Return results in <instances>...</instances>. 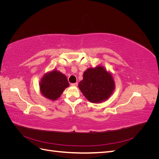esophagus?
I'll return each instance as SVG.
<instances>
[{
    "mask_svg": "<svg viewBox=\"0 0 159 159\" xmlns=\"http://www.w3.org/2000/svg\"><path fill=\"white\" fill-rule=\"evenodd\" d=\"M78 85V82H76V83H73V84H71V85L72 86H77Z\"/></svg>",
    "mask_w": 159,
    "mask_h": 159,
    "instance_id": "esophagus-1",
    "label": "esophagus"
}]
</instances>
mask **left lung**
<instances>
[{
    "mask_svg": "<svg viewBox=\"0 0 159 159\" xmlns=\"http://www.w3.org/2000/svg\"><path fill=\"white\" fill-rule=\"evenodd\" d=\"M79 88L90 102L99 103L107 99L114 91L112 75L102 66L89 68L79 84Z\"/></svg>",
    "mask_w": 159,
    "mask_h": 159,
    "instance_id": "left-lung-1",
    "label": "left lung"
}]
</instances>
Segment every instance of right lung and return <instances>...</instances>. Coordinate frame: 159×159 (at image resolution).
<instances>
[{
    "mask_svg": "<svg viewBox=\"0 0 159 159\" xmlns=\"http://www.w3.org/2000/svg\"><path fill=\"white\" fill-rule=\"evenodd\" d=\"M69 85L65 75L54 70L43 76L40 83V89L44 97L51 100H56L60 97Z\"/></svg>",
    "mask_w": 159,
    "mask_h": 159,
    "instance_id": "add662e5",
    "label": "right lung"
}]
</instances>
